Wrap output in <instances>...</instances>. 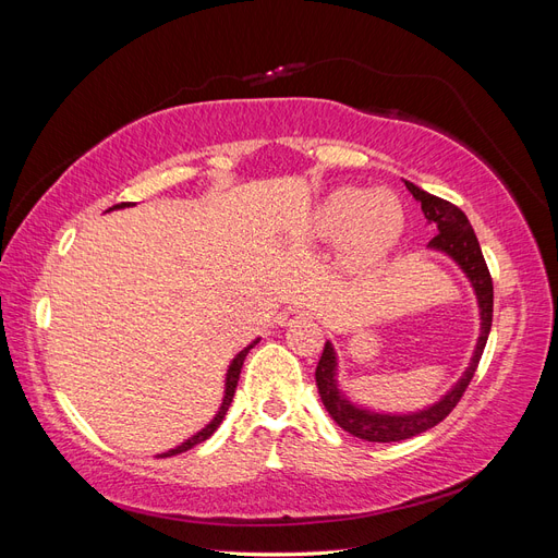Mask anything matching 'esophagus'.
I'll use <instances>...</instances> for the list:
<instances>
[{"label":"esophagus","instance_id":"esophagus-1","mask_svg":"<svg viewBox=\"0 0 558 558\" xmlns=\"http://www.w3.org/2000/svg\"><path fill=\"white\" fill-rule=\"evenodd\" d=\"M310 318V312L302 310V307H286L281 314H279V324L281 326H291V324H298V320H305Z\"/></svg>","mask_w":558,"mask_h":558}]
</instances>
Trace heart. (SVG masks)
I'll return each mask as SVG.
<instances>
[{"instance_id":"heart-1","label":"heart","mask_w":558,"mask_h":558,"mask_svg":"<svg viewBox=\"0 0 558 558\" xmlns=\"http://www.w3.org/2000/svg\"><path fill=\"white\" fill-rule=\"evenodd\" d=\"M314 230L326 242L347 238L353 258H377L398 240L402 207L388 191L337 189L318 205Z\"/></svg>"}]
</instances>
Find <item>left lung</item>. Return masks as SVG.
Masks as SVG:
<instances>
[{
	"label": "left lung",
	"mask_w": 558,
	"mask_h": 558,
	"mask_svg": "<svg viewBox=\"0 0 558 558\" xmlns=\"http://www.w3.org/2000/svg\"><path fill=\"white\" fill-rule=\"evenodd\" d=\"M404 185H408V191L421 202V211H424V216L428 218V223L435 226L437 234L428 242V246L447 253V256H451L456 263H459L465 277L470 279L472 289H475L477 302H480V316H482V332L477 340L475 356H472L459 384H456L440 402H435L433 408L412 412V414H377V412L361 410L353 402H349L340 393V386H337V379H335V369H337L335 349L330 342H326L324 353H320L318 365H316L318 396L324 400L328 414L335 418V424L365 442L410 440V437L426 433L428 428L440 424L442 418H447L449 412L459 404L468 384L477 373L482 351L486 347L488 332H492V320H494V281H492V275H488L477 234L472 230L468 216L459 207L451 205V202L421 191L418 185L410 181H404Z\"/></svg>",
	"instance_id": "1"
}]
</instances>
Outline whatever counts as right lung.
Wrapping results in <instances>:
<instances>
[{"mask_svg":"<svg viewBox=\"0 0 558 558\" xmlns=\"http://www.w3.org/2000/svg\"><path fill=\"white\" fill-rule=\"evenodd\" d=\"M118 207H128L125 202H121V205H116V207H111V209H118ZM258 344V340L256 342H251L246 349H242L238 356L232 359V363H230V367H228V375H226V396H223V404H221V410H218V414L209 421V424L202 428L199 433H195L191 440H185V442H181L179 447H174V449H170V451H165V453H160V459H167V456H177V453H183V451H189V449H193L195 445H199V442H205V440H209V437L214 435V430L221 426V421H223V416H226V412H228V408H230V402H232V398H234V388H238V381H240V373H242V365H244V359H246V353Z\"/></svg>","mask_w":558,"mask_h":558,"instance_id":"obj_1","label":"right lung"}]
</instances>
